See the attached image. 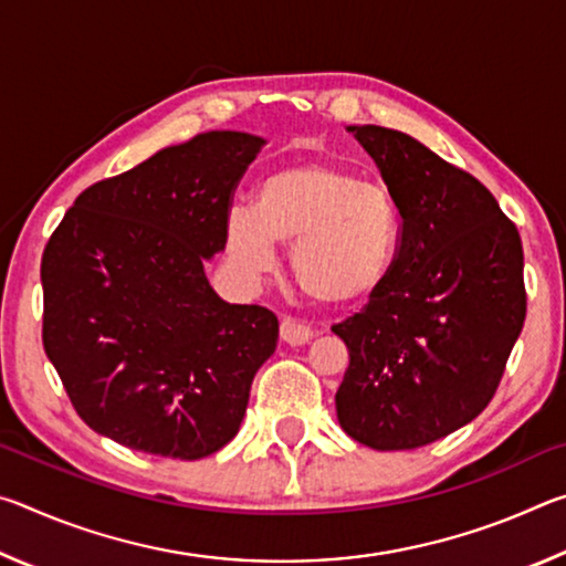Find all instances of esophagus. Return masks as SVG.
Returning a JSON list of instances; mask_svg holds the SVG:
<instances>
[{
	"label": "esophagus",
	"mask_w": 566,
	"mask_h": 566,
	"mask_svg": "<svg viewBox=\"0 0 566 566\" xmlns=\"http://www.w3.org/2000/svg\"><path fill=\"white\" fill-rule=\"evenodd\" d=\"M280 334H282V342L290 344V347H302V344H306L314 337V329L310 327V324L284 319Z\"/></svg>",
	"instance_id": "obj_1"
}]
</instances>
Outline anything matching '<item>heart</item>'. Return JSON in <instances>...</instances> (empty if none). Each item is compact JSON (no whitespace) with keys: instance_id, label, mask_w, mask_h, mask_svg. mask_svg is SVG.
<instances>
[{"instance_id":"obj_1","label":"heart","mask_w":566,"mask_h":566,"mask_svg":"<svg viewBox=\"0 0 566 566\" xmlns=\"http://www.w3.org/2000/svg\"><path fill=\"white\" fill-rule=\"evenodd\" d=\"M399 232V207L385 185L327 161H296L262 179L254 207L229 209L224 242L249 274L272 272L276 244H292L304 294L354 304L385 284Z\"/></svg>"}]
</instances>
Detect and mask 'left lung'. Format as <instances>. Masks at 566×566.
<instances>
[{"label": "left lung", "mask_w": 566, "mask_h": 566, "mask_svg": "<svg viewBox=\"0 0 566 566\" xmlns=\"http://www.w3.org/2000/svg\"><path fill=\"white\" fill-rule=\"evenodd\" d=\"M401 217L385 284L332 332L347 344L344 432L379 452L457 432L490 405L524 327V252L492 191L405 132L347 127Z\"/></svg>", "instance_id": "left-lung-1"}]
</instances>
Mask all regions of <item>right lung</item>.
<instances>
[{"mask_svg":"<svg viewBox=\"0 0 566 566\" xmlns=\"http://www.w3.org/2000/svg\"><path fill=\"white\" fill-rule=\"evenodd\" d=\"M264 139L205 132L74 199L42 254L44 352L76 415L129 449L202 459L232 442L280 322L205 274Z\"/></svg>","mask_w":566,"mask_h":566,"instance_id":"add662e5","label":"right lung"}]
</instances>
